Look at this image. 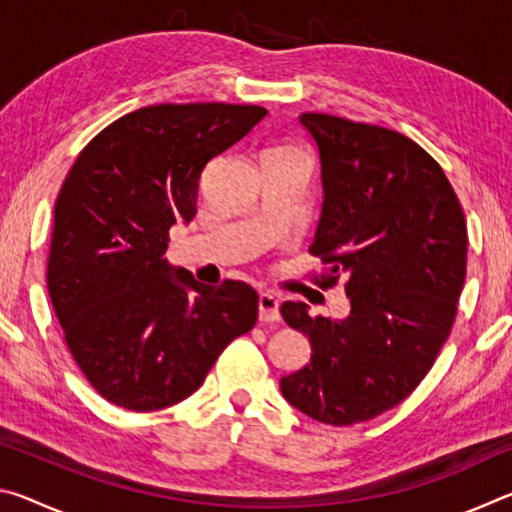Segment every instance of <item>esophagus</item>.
Masks as SVG:
<instances>
[{"instance_id":"1","label":"esophagus","mask_w":512,"mask_h":512,"mask_svg":"<svg viewBox=\"0 0 512 512\" xmlns=\"http://www.w3.org/2000/svg\"><path fill=\"white\" fill-rule=\"evenodd\" d=\"M257 307H259V320L262 323H277L280 320V302L273 296V293H259L257 298Z\"/></svg>"}]
</instances>
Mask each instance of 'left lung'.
Wrapping results in <instances>:
<instances>
[{
	"label": "left lung",
	"mask_w": 512,
	"mask_h": 512,
	"mask_svg": "<svg viewBox=\"0 0 512 512\" xmlns=\"http://www.w3.org/2000/svg\"><path fill=\"white\" fill-rule=\"evenodd\" d=\"M300 124L325 194L309 248L327 266L316 282L343 277L350 314L314 318L305 302H284L311 359L280 388L309 418L348 427L393 409L431 370L465 284L467 228L445 171L406 135L320 112Z\"/></svg>",
	"instance_id": "1"
}]
</instances>
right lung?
<instances>
[{
	"instance_id": "1",
	"label": "right lung",
	"mask_w": 512,
	"mask_h": 512,
	"mask_svg": "<svg viewBox=\"0 0 512 512\" xmlns=\"http://www.w3.org/2000/svg\"><path fill=\"white\" fill-rule=\"evenodd\" d=\"M264 117L262 106L235 103L140 108L103 128L69 169L47 287L67 348L103 400L128 411L183 402L253 329V287H207L162 255L171 225L196 216L205 164Z\"/></svg>"
}]
</instances>
